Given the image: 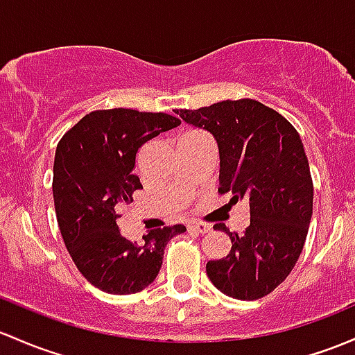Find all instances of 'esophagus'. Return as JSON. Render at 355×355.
Returning a JSON list of instances; mask_svg holds the SVG:
<instances>
[{"label":"esophagus","instance_id":"1","mask_svg":"<svg viewBox=\"0 0 355 355\" xmlns=\"http://www.w3.org/2000/svg\"><path fill=\"white\" fill-rule=\"evenodd\" d=\"M189 231H196V233H209L211 231V226L206 225V223H190L187 225Z\"/></svg>","mask_w":355,"mask_h":355}]
</instances>
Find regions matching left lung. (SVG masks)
<instances>
[{
	"label": "left lung",
	"instance_id": "1",
	"mask_svg": "<svg viewBox=\"0 0 355 355\" xmlns=\"http://www.w3.org/2000/svg\"><path fill=\"white\" fill-rule=\"evenodd\" d=\"M175 114L214 136L219 193L250 204L243 234L214 226L230 236L231 250L225 259L209 260V279L234 300H260L296 266L311 221L313 180L300 134L279 112L250 98Z\"/></svg>",
	"mask_w": 355,
	"mask_h": 355
}]
</instances>
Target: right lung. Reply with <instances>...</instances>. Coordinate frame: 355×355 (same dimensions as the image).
<instances>
[{
    "label": "right lung",
    "mask_w": 355,
    "mask_h": 355,
    "mask_svg": "<svg viewBox=\"0 0 355 355\" xmlns=\"http://www.w3.org/2000/svg\"><path fill=\"white\" fill-rule=\"evenodd\" d=\"M180 125L163 112L95 110L62 136L55 148L54 193L59 230L78 270L109 294H134L158 275L168 241L184 225L144 234V243L119 231V211L143 189L132 175L139 148L159 132Z\"/></svg>",
    "instance_id": "right-lung-1"
}]
</instances>
